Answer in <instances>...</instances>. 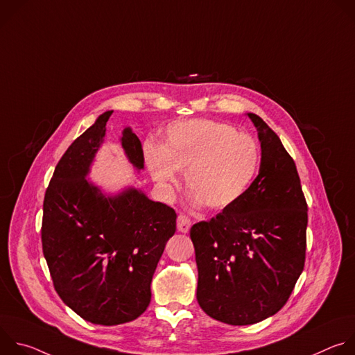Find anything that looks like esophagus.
<instances>
[{"label": "esophagus", "mask_w": 355, "mask_h": 355, "mask_svg": "<svg viewBox=\"0 0 355 355\" xmlns=\"http://www.w3.org/2000/svg\"><path fill=\"white\" fill-rule=\"evenodd\" d=\"M191 225H192V220L189 219V216H187L184 214L178 215V218H177V229H178V232L187 233L191 229Z\"/></svg>", "instance_id": "obj_1"}]
</instances>
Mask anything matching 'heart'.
I'll return each mask as SVG.
<instances>
[{
	"label": "heart",
	"instance_id": "obj_1",
	"mask_svg": "<svg viewBox=\"0 0 355 355\" xmlns=\"http://www.w3.org/2000/svg\"><path fill=\"white\" fill-rule=\"evenodd\" d=\"M146 167L157 185L170 192L184 171L191 199L214 211L236 205L254 180L260 150L247 133L233 126L191 119L167 126L162 146L146 143Z\"/></svg>",
	"mask_w": 355,
	"mask_h": 355
}]
</instances>
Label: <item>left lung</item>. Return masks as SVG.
I'll return each instance as SVG.
<instances>
[{
  "mask_svg": "<svg viewBox=\"0 0 355 355\" xmlns=\"http://www.w3.org/2000/svg\"><path fill=\"white\" fill-rule=\"evenodd\" d=\"M260 173L244 196L189 236L198 266L200 309L222 323L245 326L275 315L305 267L308 204L293 159L256 114Z\"/></svg>",
  "mask_w": 355,
  "mask_h": 355,
  "instance_id": "1",
  "label": "left lung"
}]
</instances>
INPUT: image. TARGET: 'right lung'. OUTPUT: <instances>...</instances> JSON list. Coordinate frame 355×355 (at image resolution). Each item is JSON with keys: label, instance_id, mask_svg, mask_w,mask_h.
Listing matches in <instances>:
<instances>
[{"label": "right lung", "instance_id": "obj_1", "mask_svg": "<svg viewBox=\"0 0 355 355\" xmlns=\"http://www.w3.org/2000/svg\"><path fill=\"white\" fill-rule=\"evenodd\" d=\"M112 111L101 115L59 160L43 200L42 248L62 300L84 320L115 326L148 306L150 284L177 214L130 188L105 198L85 180ZM122 147L143 168L139 137L126 128Z\"/></svg>", "mask_w": 355, "mask_h": 355}]
</instances>
